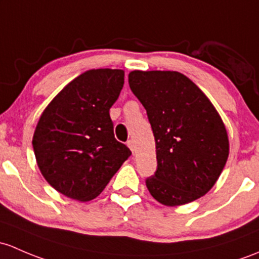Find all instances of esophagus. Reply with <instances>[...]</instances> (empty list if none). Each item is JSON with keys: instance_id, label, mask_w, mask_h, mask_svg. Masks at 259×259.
I'll return each mask as SVG.
<instances>
[{"instance_id": "1", "label": "esophagus", "mask_w": 259, "mask_h": 259, "mask_svg": "<svg viewBox=\"0 0 259 259\" xmlns=\"http://www.w3.org/2000/svg\"><path fill=\"white\" fill-rule=\"evenodd\" d=\"M127 146H129L130 150L133 151V154H134V152L137 151V149H135V144H134V141H133V140H129V141H127Z\"/></svg>"}]
</instances>
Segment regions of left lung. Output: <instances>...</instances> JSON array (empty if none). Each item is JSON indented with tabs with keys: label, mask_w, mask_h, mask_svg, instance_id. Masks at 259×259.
I'll return each mask as SVG.
<instances>
[{
	"label": "left lung",
	"mask_w": 259,
	"mask_h": 259,
	"mask_svg": "<svg viewBox=\"0 0 259 259\" xmlns=\"http://www.w3.org/2000/svg\"><path fill=\"white\" fill-rule=\"evenodd\" d=\"M129 85L156 144L157 168L146 179L152 197L180 206L207 194L228 157L227 132L208 98L186 75L170 70H134Z\"/></svg>",
	"instance_id": "obj_1"
}]
</instances>
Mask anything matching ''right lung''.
<instances>
[{
	"mask_svg": "<svg viewBox=\"0 0 259 259\" xmlns=\"http://www.w3.org/2000/svg\"><path fill=\"white\" fill-rule=\"evenodd\" d=\"M122 85L124 70H88L67 84L40 115L32 140L37 165L67 197L93 200L132 155L114 137L109 114Z\"/></svg>",
	"mask_w": 259,
	"mask_h": 259,
	"instance_id": "add662e5",
	"label": "right lung"
}]
</instances>
